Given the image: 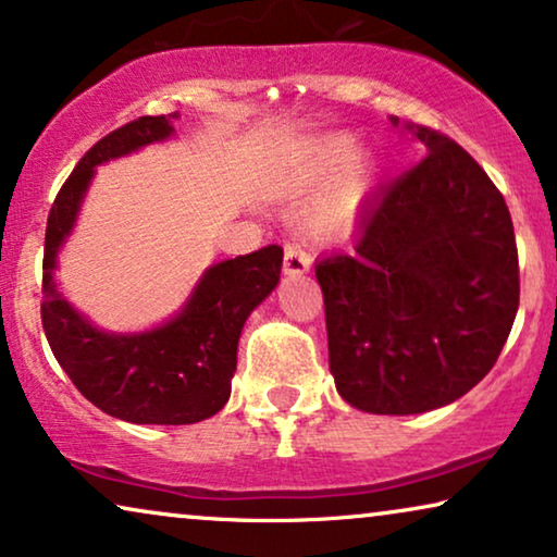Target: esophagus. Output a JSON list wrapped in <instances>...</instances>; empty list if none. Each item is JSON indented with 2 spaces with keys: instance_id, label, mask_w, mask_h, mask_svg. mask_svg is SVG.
Listing matches in <instances>:
<instances>
[{
  "instance_id": "1",
  "label": "esophagus",
  "mask_w": 557,
  "mask_h": 557,
  "mask_svg": "<svg viewBox=\"0 0 557 557\" xmlns=\"http://www.w3.org/2000/svg\"><path fill=\"white\" fill-rule=\"evenodd\" d=\"M311 265V258L307 250H304L301 243H286V250H284V271L288 276H299V273L309 271Z\"/></svg>"
}]
</instances>
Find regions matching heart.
<instances>
[{
    "label": "heart",
    "mask_w": 557,
    "mask_h": 557,
    "mask_svg": "<svg viewBox=\"0 0 557 557\" xmlns=\"http://www.w3.org/2000/svg\"><path fill=\"white\" fill-rule=\"evenodd\" d=\"M352 149H355L352 136H332V139L322 141L314 149V157H311V170H314V174L332 172L334 166H339L349 154H352ZM368 180H370L368 164L364 162L349 164V170L345 172V177H342V182H339L337 193H334L330 210L324 212V220L345 218L347 212L352 210L357 202H360L364 187H368Z\"/></svg>",
    "instance_id": "1"
}]
</instances>
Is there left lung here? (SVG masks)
Returning <instances> with one entry per match:
<instances>
[{
    "label": "left lung",
    "instance_id": "obj_1",
    "mask_svg": "<svg viewBox=\"0 0 557 557\" xmlns=\"http://www.w3.org/2000/svg\"><path fill=\"white\" fill-rule=\"evenodd\" d=\"M408 128L429 154L377 189L352 248L314 269L337 391L383 416L469 393L497 362L520 307L505 197L446 134Z\"/></svg>",
    "mask_w": 557,
    "mask_h": 557
}]
</instances>
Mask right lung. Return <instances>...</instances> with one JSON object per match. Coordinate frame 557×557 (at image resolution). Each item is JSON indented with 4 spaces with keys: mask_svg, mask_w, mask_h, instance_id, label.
<instances>
[{
    "mask_svg": "<svg viewBox=\"0 0 557 557\" xmlns=\"http://www.w3.org/2000/svg\"><path fill=\"white\" fill-rule=\"evenodd\" d=\"M170 116H139L90 147L52 202L42 256V330L73 385L103 413L128 423L185 425L215 416L231 398L238 339L250 311L278 284L284 248L265 246L215 263L180 317L144 334L90 326L52 284L58 248L71 233L94 166L162 141Z\"/></svg>",
    "mask_w": 557,
    "mask_h": 557,
    "instance_id": "1",
    "label": "right lung"
}]
</instances>
